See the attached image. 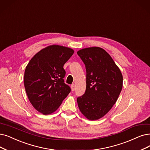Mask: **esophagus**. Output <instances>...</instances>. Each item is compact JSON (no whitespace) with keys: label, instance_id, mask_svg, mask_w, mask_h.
I'll return each mask as SVG.
<instances>
[{"label":"esophagus","instance_id":"esophagus-1","mask_svg":"<svg viewBox=\"0 0 150 150\" xmlns=\"http://www.w3.org/2000/svg\"><path fill=\"white\" fill-rule=\"evenodd\" d=\"M71 91H75V86H74V84H72L71 86Z\"/></svg>","mask_w":150,"mask_h":150}]
</instances>
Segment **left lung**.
Returning a JSON list of instances; mask_svg holds the SVG:
<instances>
[{"label":"left lung","mask_w":150,"mask_h":150,"mask_svg":"<svg viewBox=\"0 0 150 150\" xmlns=\"http://www.w3.org/2000/svg\"><path fill=\"white\" fill-rule=\"evenodd\" d=\"M86 69L85 93L77 98L79 110L89 120H97L112 108L122 88L121 72L111 56L98 47L77 52Z\"/></svg>","instance_id":"obj_1"}]
</instances>
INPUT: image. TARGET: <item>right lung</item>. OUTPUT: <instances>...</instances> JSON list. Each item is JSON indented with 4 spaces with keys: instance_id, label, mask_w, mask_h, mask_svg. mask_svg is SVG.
<instances>
[{
    "instance_id": "1",
    "label": "right lung",
    "mask_w": 150,
    "mask_h": 150,
    "mask_svg": "<svg viewBox=\"0 0 150 150\" xmlns=\"http://www.w3.org/2000/svg\"><path fill=\"white\" fill-rule=\"evenodd\" d=\"M73 53L68 47L49 45L38 52L26 66L24 85L28 99L44 115L55 112L71 92L64 82L63 66Z\"/></svg>"
}]
</instances>
